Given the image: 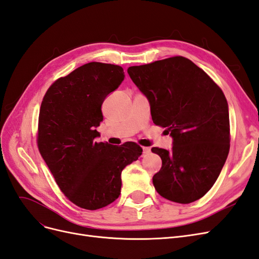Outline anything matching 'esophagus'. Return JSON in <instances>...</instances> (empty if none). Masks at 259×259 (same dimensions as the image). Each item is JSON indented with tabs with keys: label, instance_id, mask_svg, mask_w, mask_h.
<instances>
[{
	"label": "esophagus",
	"instance_id": "esophagus-1",
	"mask_svg": "<svg viewBox=\"0 0 259 259\" xmlns=\"http://www.w3.org/2000/svg\"><path fill=\"white\" fill-rule=\"evenodd\" d=\"M149 152H150V148L143 147V153H144V155H145V154H148Z\"/></svg>",
	"mask_w": 259,
	"mask_h": 259
}]
</instances>
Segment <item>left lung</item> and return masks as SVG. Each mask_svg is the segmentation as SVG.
Masks as SVG:
<instances>
[{
	"label": "left lung",
	"instance_id": "8db88e82",
	"mask_svg": "<svg viewBox=\"0 0 259 259\" xmlns=\"http://www.w3.org/2000/svg\"><path fill=\"white\" fill-rule=\"evenodd\" d=\"M127 72L149 98L153 123L174 140L170 151L151 149L162 159L152 178L156 192L182 204L201 199L229 153V111L222 89L183 56L133 66Z\"/></svg>",
	"mask_w": 259,
	"mask_h": 259
}]
</instances>
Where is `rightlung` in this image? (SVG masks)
Wrapping results in <instances>:
<instances>
[{
	"instance_id": "obj_1",
	"label": "right lung",
	"mask_w": 259,
	"mask_h": 259,
	"mask_svg": "<svg viewBox=\"0 0 259 259\" xmlns=\"http://www.w3.org/2000/svg\"><path fill=\"white\" fill-rule=\"evenodd\" d=\"M123 68L89 62L55 81L43 97L36 143L55 182L68 200L98 209L121 193L123 168L138 160L135 143H97L101 105L124 80Z\"/></svg>"
}]
</instances>
